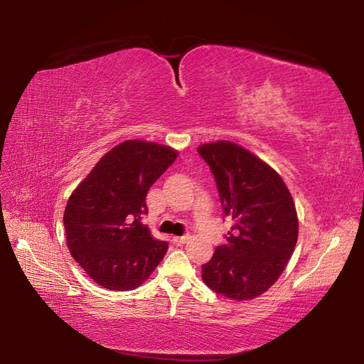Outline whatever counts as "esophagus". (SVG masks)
I'll return each instance as SVG.
<instances>
[{
    "label": "esophagus",
    "instance_id": "34e87169",
    "mask_svg": "<svg viewBox=\"0 0 364 364\" xmlns=\"http://www.w3.org/2000/svg\"><path fill=\"white\" fill-rule=\"evenodd\" d=\"M190 240V235H182V237H173V243L178 245V246H182L185 245L186 241Z\"/></svg>",
    "mask_w": 364,
    "mask_h": 364
}]
</instances>
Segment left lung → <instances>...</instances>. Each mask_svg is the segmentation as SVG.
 Instances as JSON below:
<instances>
[{
    "instance_id": "8db88e82",
    "label": "left lung",
    "mask_w": 364,
    "mask_h": 364,
    "mask_svg": "<svg viewBox=\"0 0 364 364\" xmlns=\"http://www.w3.org/2000/svg\"><path fill=\"white\" fill-rule=\"evenodd\" d=\"M197 151L232 222L226 243L202 266V279L229 299H253L270 289L293 255L297 215L291 194L277 171L232 142H211Z\"/></svg>"
}]
</instances>
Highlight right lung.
<instances>
[{"mask_svg": "<svg viewBox=\"0 0 364 364\" xmlns=\"http://www.w3.org/2000/svg\"><path fill=\"white\" fill-rule=\"evenodd\" d=\"M178 158L170 147L126 141L98 161L70 196L63 214L73 258L109 290H134L167 253L142 225L150 186Z\"/></svg>", "mask_w": 364, "mask_h": 364, "instance_id": "right-lung-1", "label": "right lung"}]
</instances>
